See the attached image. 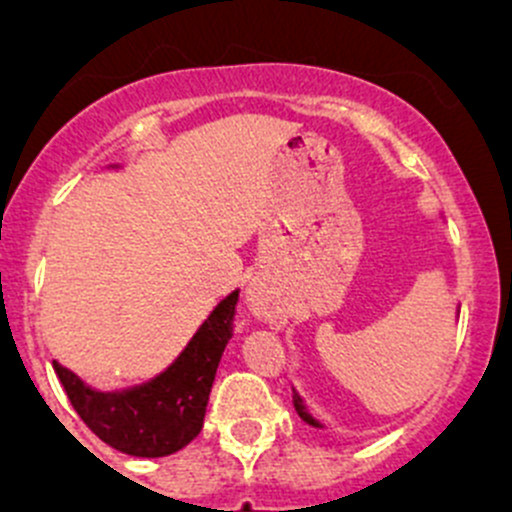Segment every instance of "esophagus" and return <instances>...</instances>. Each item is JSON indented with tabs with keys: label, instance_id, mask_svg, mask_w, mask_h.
I'll return each instance as SVG.
<instances>
[{
	"label": "esophagus",
	"instance_id": "obj_1",
	"mask_svg": "<svg viewBox=\"0 0 512 512\" xmlns=\"http://www.w3.org/2000/svg\"><path fill=\"white\" fill-rule=\"evenodd\" d=\"M247 302H250V309L260 319H267V322H277V319H280V312H277L275 304H272L265 294L257 292V289H252V292L247 294Z\"/></svg>",
	"mask_w": 512,
	"mask_h": 512
}]
</instances>
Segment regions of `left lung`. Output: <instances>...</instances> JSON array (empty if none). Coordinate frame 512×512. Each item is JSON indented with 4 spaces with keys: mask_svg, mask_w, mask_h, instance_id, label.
I'll return each mask as SVG.
<instances>
[{
    "mask_svg": "<svg viewBox=\"0 0 512 512\" xmlns=\"http://www.w3.org/2000/svg\"><path fill=\"white\" fill-rule=\"evenodd\" d=\"M294 409H297V414H299V416H302V421H307V423H309V426H319V421H314V418L307 414V409H304L302 399H299V396H297V394H294Z\"/></svg>",
    "mask_w": 512,
    "mask_h": 512,
    "instance_id": "left-lung-1",
    "label": "left lung"
}]
</instances>
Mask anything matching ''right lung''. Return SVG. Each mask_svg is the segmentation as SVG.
<instances>
[{
    "mask_svg": "<svg viewBox=\"0 0 512 512\" xmlns=\"http://www.w3.org/2000/svg\"><path fill=\"white\" fill-rule=\"evenodd\" d=\"M235 307L232 292L163 374L131 391L101 394L56 361L54 371L76 414L103 443L128 456H170L203 428L215 371L235 329Z\"/></svg>",
    "mask_w": 512,
    "mask_h": 512,
    "instance_id": "right-lung-1",
    "label": "right lung"
}]
</instances>
